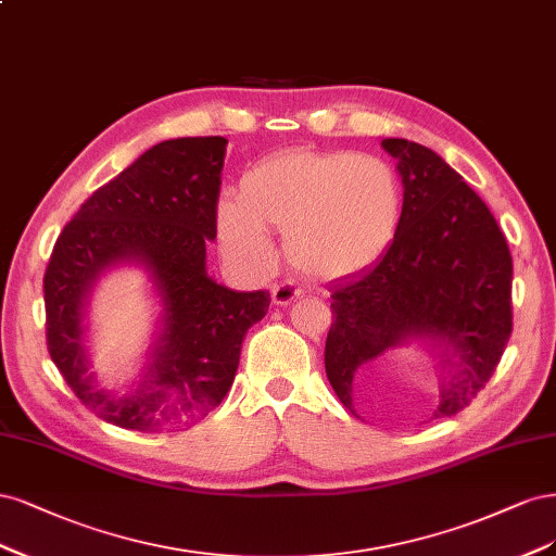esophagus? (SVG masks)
I'll return each instance as SVG.
<instances>
[{
	"mask_svg": "<svg viewBox=\"0 0 556 556\" xmlns=\"http://www.w3.org/2000/svg\"><path fill=\"white\" fill-rule=\"evenodd\" d=\"M300 289L295 283H291V281H286V283H275L273 286V302L275 304H279V307H286V304H291V302H295L298 298H300Z\"/></svg>",
	"mask_w": 556,
	"mask_h": 556,
	"instance_id": "1",
	"label": "esophagus"
}]
</instances>
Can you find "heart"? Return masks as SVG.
Returning a JSON list of instances; mask_svg holds the SVG:
<instances>
[{
	"instance_id": "obj_1",
	"label": "heart",
	"mask_w": 556,
	"mask_h": 556,
	"mask_svg": "<svg viewBox=\"0 0 556 556\" xmlns=\"http://www.w3.org/2000/svg\"><path fill=\"white\" fill-rule=\"evenodd\" d=\"M404 214L397 170L371 154L283 150L247 168L238 199L214 212L226 258L258 270L273 261L267 228L286 232L295 267L318 279L369 270L395 242Z\"/></svg>"
}]
</instances>
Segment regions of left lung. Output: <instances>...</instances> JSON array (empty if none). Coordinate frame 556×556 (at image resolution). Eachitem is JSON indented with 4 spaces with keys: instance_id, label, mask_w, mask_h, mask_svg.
I'll return each mask as SVG.
<instances>
[{
    "instance_id": "obj_1",
    "label": "left lung",
    "mask_w": 556,
    "mask_h": 556,
    "mask_svg": "<svg viewBox=\"0 0 556 556\" xmlns=\"http://www.w3.org/2000/svg\"><path fill=\"white\" fill-rule=\"evenodd\" d=\"M381 148L397 159L402 226L379 263L332 286L326 374L357 416L355 371L418 339L443 367L432 416L451 418L485 388L508 344L513 258L490 207L437 152L404 138Z\"/></svg>"
}]
</instances>
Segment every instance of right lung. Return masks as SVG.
I'll list each match as a JSON object with an SVG mask.
<instances>
[{
  "mask_svg": "<svg viewBox=\"0 0 556 556\" xmlns=\"http://www.w3.org/2000/svg\"><path fill=\"white\" fill-rule=\"evenodd\" d=\"M226 146L222 136L159 142L89 195L52 247L43 277L48 353L105 422L166 432L203 420L236 379L247 330L270 307L267 291H230L205 270ZM122 262L147 267L165 314L139 388L115 396L88 371L81 318L96 279Z\"/></svg>",
  "mask_w": 556,
  "mask_h": 556,
  "instance_id": "obj_1",
  "label": "right lung"
}]
</instances>
